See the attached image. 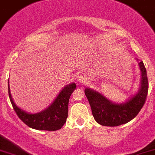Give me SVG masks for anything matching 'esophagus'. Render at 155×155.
Masks as SVG:
<instances>
[{"instance_id":"obj_1","label":"esophagus","mask_w":155,"mask_h":155,"mask_svg":"<svg viewBox=\"0 0 155 155\" xmlns=\"http://www.w3.org/2000/svg\"><path fill=\"white\" fill-rule=\"evenodd\" d=\"M77 81L79 83H82L85 84L86 82H88V77L86 75H79L77 77Z\"/></svg>"}]
</instances>
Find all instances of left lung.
I'll return each mask as SVG.
<instances>
[{
	"instance_id": "obj_1",
	"label": "left lung",
	"mask_w": 155,
	"mask_h": 155,
	"mask_svg": "<svg viewBox=\"0 0 155 155\" xmlns=\"http://www.w3.org/2000/svg\"><path fill=\"white\" fill-rule=\"evenodd\" d=\"M141 72L139 92L123 104H115L96 91L85 89V94L91 106L92 115L98 123L105 126H118L127 123L139 113L145 103L148 92L147 71L142 61L139 63Z\"/></svg>"
}]
</instances>
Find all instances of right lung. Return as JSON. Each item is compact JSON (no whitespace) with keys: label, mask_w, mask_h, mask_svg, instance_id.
I'll use <instances>...</instances> for the list:
<instances>
[{"label":"right lung","mask_w":155,"mask_h":155,"mask_svg":"<svg viewBox=\"0 0 155 155\" xmlns=\"http://www.w3.org/2000/svg\"><path fill=\"white\" fill-rule=\"evenodd\" d=\"M9 83V82H8ZM76 88L75 83L66 86L62 89L54 102L43 112L37 114H29L21 110L14 104L10 92L8 84V94L12 106L17 116L30 128L43 131H56L64 125L68 117V105L71 94Z\"/></svg>","instance_id":"obj_1"}]
</instances>
